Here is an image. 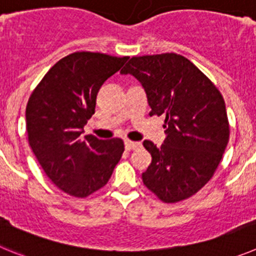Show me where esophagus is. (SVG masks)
<instances>
[{"mask_svg":"<svg viewBox=\"0 0 256 256\" xmlns=\"http://www.w3.org/2000/svg\"><path fill=\"white\" fill-rule=\"evenodd\" d=\"M140 142H131V140H125V148L128 149V150H131V149H136L140 146Z\"/></svg>","mask_w":256,"mask_h":256,"instance_id":"1","label":"esophagus"}]
</instances>
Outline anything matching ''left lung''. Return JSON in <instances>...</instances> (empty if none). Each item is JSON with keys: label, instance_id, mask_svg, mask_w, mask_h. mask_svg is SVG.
<instances>
[{"label": "left lung", "instance_id": "1", "mask_svg": "<svg viewBox=\"0 0 256 256\" xmlns=\"http://www.w3.org/2000/svg\"><path fill=\"white\" fill-rule=\"evenodd\" d=\"M121 74L142 82L152 111L166 116L160 148L144 140L152 163L142 182L164 202L192 196L208 182L228 144L224 100L217 86L177 54L132 57Z\"/></svg>", "mask_w": 256, "mask_h": 256}]
</instances>
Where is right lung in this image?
I'll list each match as a JSON object with an SVG mask.
<instances>
[{"instance_id": "obj_1", "label": "right lung", "mask_w": 256, "mask_h": 256, "mask_svg": "<svg viewBox=\"0 0 256 256\" xmlns=\"http://www.w3.org/2000/svg\"><path fill=\"white\" fill-rule=\"evenodd\" d=\"M128 58L68 54L50 68L28 100L29 145L48 178L71 196L85 198L103 188L125 150L118 138L100 140L82 132L100 86Z\"/></svg>"}]
</instances>
